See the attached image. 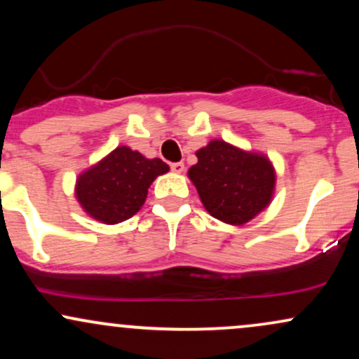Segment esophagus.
<instances>
[{
	"label": "esophagus",
	"mask_w": 359,
	"mask_h": 359,
	"mask_svg": "<svg viewBox=\"0 0 359 359\" xmlns=\"http://www.w3.org/2000/svg\"><path fill=\"white\" fill-rule=\"evenodd\" d=\"M170 168H172V172H174V174H182V172L185 170V165L182 162H175V163H172Z\"/></svg>",
	"instance_id": "1"
}]
</instances>
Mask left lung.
I'll list each match as a JSON object with an SVG mask.
<instances>
[{
    "instance_id": "8db88e82",
    "label": "left lung",
    "mask_w": 359,
    "mask_h": 359,
    "mask_svg": "<svg viewBox=\"0 0 359 359\" xmlns=\"http://www.w3.org/2000/svg\"><path fill=\"white\" fill-rule=\"evenodd\" d=\"M196 156L197 163L187 175L212 217L243 226L269 208L277 182L269 156L224 140H211Z\"/></svg>"
}]
</instances>
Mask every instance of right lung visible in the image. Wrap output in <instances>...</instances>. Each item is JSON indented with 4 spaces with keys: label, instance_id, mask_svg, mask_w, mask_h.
<instances>
[{
    "label": "right lung",
    "instance_id": "obj_1",
    "mask_svg": "<svg viewBox=\"0 0 359 359\" xmlns=\"http://www.w3.org/2000/svg\"><path fill=\"white\" fill-rule=\"evenodd\" d=\"M168 170L160 158H147L130 147H118L77 177V203L93 219L118 224L142 209L148 187Z\"/></svg>",
    "mask_w": 359,
    "mask_h": 359
}]
</instances>
